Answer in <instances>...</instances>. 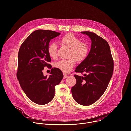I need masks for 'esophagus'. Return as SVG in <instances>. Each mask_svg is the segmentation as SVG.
<instances>
[{
    "label": "esophagus",
    "instance_id": "esophagus-1",
    "mask_svg": "<svg viewBox=\"0 0 131 131\" xmlns=\"http://www.w3.org/2000/svg\"><path fill=\"white\" fill-rule=\"evenodd\" d=\"M68 76L67 75H66V74H64V75H63V78H64V79H65V78H66Z\"/></svg>",
    "mask_w": 131,
    "mask_h": 131
}]
</instances>
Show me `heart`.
Listing matches in <instances>:
<instances>
[{"label":"heart","instance_id":"obj_1","mask_svg":"<svg viewBox=\"0 0 131 131\" xmlns=\"http://www.w3.org/2000/svg\"><path fill=\"white\" fill-rule=\"evenodd\" d=\"M61 41L62 43L70 48L68 58L61 60L55 63L54 67L64 73H69L75 64V60L79 62L84 61L88 56L89 48L87 44L82 42L80 40L72 34H68L63 36ZM57 45L55 43L50 44L47 49L49 56L54 59L57 56Z\"/></svg>","mask_w":131,"mask_h":131}]
</instances>
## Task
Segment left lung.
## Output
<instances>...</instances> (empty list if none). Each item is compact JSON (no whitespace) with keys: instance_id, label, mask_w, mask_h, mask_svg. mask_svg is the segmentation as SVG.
I'll list each match as a JSON object with an SVG mask.
<instances>
[{"instance_id":"obj_1","label":"left lung","mask_w":131,"mask_h":131,"mask_svg":"<svg viewBox=\"0 0 131 131\" xmlns=\"http://www.w3.org/2000/svg\"><path fill=\"white\" fill-rule=\"evenodd\" d=\"M91 40L90 51L86 59L75 72L85 73L83 76L74 75L76 84L71 92L75 101L88 106L97 101L105 91L113 75L114 61L107 42L94 32L82 31Z\"/></svg>"}]
</instances>
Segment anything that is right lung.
I'll use <instances>...</instances> for the list:
<instances>
[{
	"mask_svg": "<svg viewBox=\"0 0 131 131\" xmlns=\"http://www.w3.org/2000/svg\"><path fill=\"white\" fill-rule=\"evenodd\" d=\"M60 34L54 31L37 30L21 45L18 54L17 78L28 97L39 105H45L54 97L55 86L63 77L62 71L52 68L49 77L42 70L49 68L51 59L48 53L50 40Z\"/></svg>",
	"mask_w": 131,
	"mask_h": 131,
	"instance_id": "add662e5",
	"label": "right lung"
}]
</instances>
